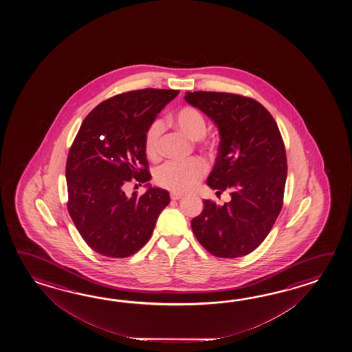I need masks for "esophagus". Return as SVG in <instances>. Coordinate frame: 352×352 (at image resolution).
<instances>
[{"instance_id":"1","label":"esophagus","mask_w":352,"mask_h":352,"mask_svg":"<svg viewBox=\"0 0 352 352\" xmlns=\"http://www.w3.org/2000/svg\"><path fill=\"white\" fill-rule=\"evenodd\" d=\"M170 196H171V200H173V201H175V200H179V199H181V197H182L184 195L179 194V192H171V195H170Z\"/></svg>"}]
</instances>
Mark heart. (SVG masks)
I'll list each match as a JSON object with an SVG mask.
<instances>
[{"label":"heart","instance_id":"b5f03b06","mask_svg":"<svg viewBox=\"0 0 352 352\" xmlns=\"http://www.w3.org/2000/svg\"><path fill=\"white\" fill-rule=\"evenodd\" d=\"M173 120V124L190 138L201 140L200 144L205 150L214 148L212 143L208 140H202V137L206 135L208 123L205 117L196 108L185 107L179 109ZM162 135L164 126L160 120L153 122L144 135V151L146 155L152 160L161 155ZM205 173L206 167L200 158H191L185 162L167 161L156 168L155 181L158 186L175 192H185L191 190L204 177Z\"/></svg>","mask_w":352,"mask_h":352}]
</instances>
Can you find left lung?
<instances>
[{
	"mask_svg": "<svg viewBox=\"0 0 352 352\" xmlns=\"http://www.w3.org/2000/svg\"><path fill=\"white\" fill-rule=\"evenodd\" d=\"M187 103L217 123L220 143L208 185L223 206L204 200L191 220L196 239L210 254L239 258L252 253L270 234L283 206L287 156L277 122L253 98L224 91H187Z\"/></svg>",
	"mask_w": 352,
	"mask_h": 352,
	"instance_id": "obj_1",
	"label": "left lung"
}]
</instances>
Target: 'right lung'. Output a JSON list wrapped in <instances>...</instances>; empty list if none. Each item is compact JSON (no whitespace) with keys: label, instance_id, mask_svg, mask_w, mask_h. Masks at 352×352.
I'll return each instance as SVG.
<instances>
[{"label":"right lung","instance_id":"add662e5","mask_svg":"<svg viewBox=\"0 0 352 352\" xmlns=\"http://www.w3.org/2000/svg\"><path fill=\"white\" fill-rule=\"evenodd\" d=\"M179 90H131L98 104L82 120L67 155V211L98 254L127 258L150 240L170 194L150 187L128 197L129 182L150 181L144 135ZM137 186V185H135Z\"/></svg>","mask_w":352,"mask_h":352}]
</instances>
